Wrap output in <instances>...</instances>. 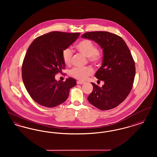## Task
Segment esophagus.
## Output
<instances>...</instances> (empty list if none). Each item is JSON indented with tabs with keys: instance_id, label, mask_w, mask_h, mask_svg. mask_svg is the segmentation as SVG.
<instances>
[{
	"instance_id": "34e87169",
	"label": "esophagus",
	"mask_w": 157,
	"mask_h": 157,
	"mask_svg": "<svg viewBox=\"0 0 157 157\" xmlns=\"http://www.w3.org/2000/svg\"><path fill=\"white\" fill-rule=\"evenodd\" d=\"M85 82H83V81H77V84H79V85H82L83 83H84Z\"/></svg>"
}]
</instances>
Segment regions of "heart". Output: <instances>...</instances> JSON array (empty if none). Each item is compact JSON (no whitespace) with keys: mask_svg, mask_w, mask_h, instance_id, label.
<instances>
[{"mask_svg":"<svg viewBox=\"0 0 157 157\" xmlns=\"http://www.w3.org/2000/svg\"><path fill=\"white\" fill-rule=\"evenodd\" d=\"M76 49L94 63H97L102 59V54L98 51L97 45L89 39H83L76 45ZM73 53L69 48H65L62 52V58L64 63L67 65H71L72 62ZM94 71L92 67H75L71 71V74L75 78L79 80H85L92 75Z\"/></svg>","mask_w":157,"mask_h":157,"instance_id":"obj_1","label":"heart"}]
</instances>
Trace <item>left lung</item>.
Segmentation results:
<instances>
[{"label": "left lung", "instance_id": "1", "mask_svg": "<svg viewBox=\"0 0 157 157\" xmlns=\"http://www.w3.org/2000/svg\"><path fill=\"white\" fill-rule=\"evenodd\" d=\"M81 37L97 43L104 55L102 66L95 76L104 85L101 88L91 82L93 90L88 100L101 110L114 108L126 99L132 88L135 66L131 52L122 37L108 32H88Z\"/></svg>", "mask_w": 157, "mask_h": 157}]
</instances>
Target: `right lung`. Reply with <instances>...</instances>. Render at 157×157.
Returning <instances> with one entry per match:
<instances>
[{
  "instance_id": "obj_1",
  "label": "right lung",
  "mask_w": 157,
  "mask_h": 157,
  "mask_svg": "<svg viewBox=\"0 0 157 157\" xmlns=\"http://www.w3.org/2000/svg\"><path fill=\"white\" fill-rule=\"evenodd\" d=\"M80 33L51 32L36 37L29 46L22 67L23 82L37 104L52 108L67 99L75 79L57 81L55 76L65 68L62 52L72 44Z\"/></svg>"
}]
</instances>
